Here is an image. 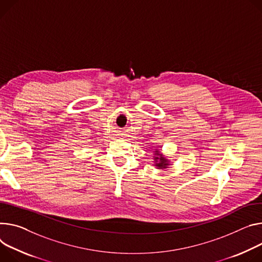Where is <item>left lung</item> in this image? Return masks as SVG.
<instances>
[{
    "mask_svg": "<svg viewBox=\"0 0 262 262\" xmlns=\"http://www.w3.org/2000/svg\"><path fill=\"white\" fill-rule=\"evenodd\" d=\"M154 163H155V167L157 169H166L168 168L170 164V161L166 158L163 154H161V151L159 149H155L154 150Z\"/></svg>",
    "mask_w": 262,
    "mask_h": 262,
    "instance_id": "8db88e82",
    "label": "left lung"
}]
</instances>
